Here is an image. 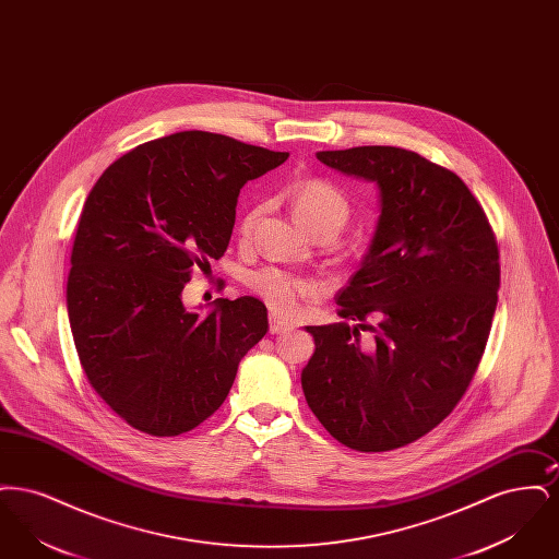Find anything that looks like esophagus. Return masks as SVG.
Returning a JSON list of instances; mask_svg holds the SVG:
<instances>
[{
    "label": "esophagus",
    "mask_w": 559,
    "mask_h": 559,
    "mask_svg": "<svg viewBox=\"0 0 559 559\" xmlns=\"http://www.w3.org/2000/svg\"><path fill=\"white\" fill-rule=\"evenodd\" d=\"M287 331H292V324L287 320L281 319L276 314L270 317V333H287Z\"/></svg>",
    "instance_id": "esophagus-1"
}]
</instances>
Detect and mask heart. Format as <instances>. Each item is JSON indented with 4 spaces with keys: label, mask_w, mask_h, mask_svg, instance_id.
I'll return each mask as SVG.
<instances>
[{
    "label": "heart",
    "mask_w": 559,
    "mask_h": 559,
    "mask_svg": "<svg viewBox=\"0 0 559 559\" xmlns=\"http://www.w3.org/2000/svg\"><path fill=\"white\" fill-rule=\"evenodd\" d=\"M293 212L310 233L319 228H331L340 233L349 219V201L346 194L333 185L324 180H308L293 194ZM255 217H258V210L245 215L240 224V230L245 235L253 228ZM249 285L270 308L285 314L295 312L301 299L317 297L322 292V285L317 281L297 276L278 267H264L253 272L249 276Z\"/></svg>",
    "instance_id": "b5f03b06"
}]
</instances>
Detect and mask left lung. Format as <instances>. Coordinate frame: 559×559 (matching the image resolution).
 <instances>
[{"mask_svg": "<svg viewBox=\"0 0 559 559\" xmlns=\"http://www.w3.org/2000/svg\"><path fill=\"white\" fill-rule=\"evenodd\" d=\"M317 159L372 182L379 219L337 295L344 320L306 326L317 349L304 396L342 444L394 451L444 421L469 388L497 310V240L465 182L413 151L356 146ZM360 330L373 333L367 347Z\"/></svg>", "mask_w": 559, "mask_h": 559, "instance_id": "1", "label": "left lung"}]
</instances>
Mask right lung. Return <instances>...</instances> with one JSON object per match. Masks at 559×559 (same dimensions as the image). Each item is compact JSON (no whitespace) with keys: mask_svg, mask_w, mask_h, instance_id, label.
Here are the masks:
<instances>
[{"mask_svg":"<svg viewBox=\"0 0 559 559\" xmlns=\"http://www.w3.org/2000/svg\"><path fill=\"white\" fill-rule=\"evenodd\" d=\"M287 157L222 133H171L115 160L87 194L69 322L87 381L135 429L180 436L203 424L266 335L260 299L219 297L201 317L182 292L224 255L240 188Z\"/></svg>","mask_w":559,"mask_h":559,"instance_id":"right-lung-1","label":"right lung"}]
</instances>
